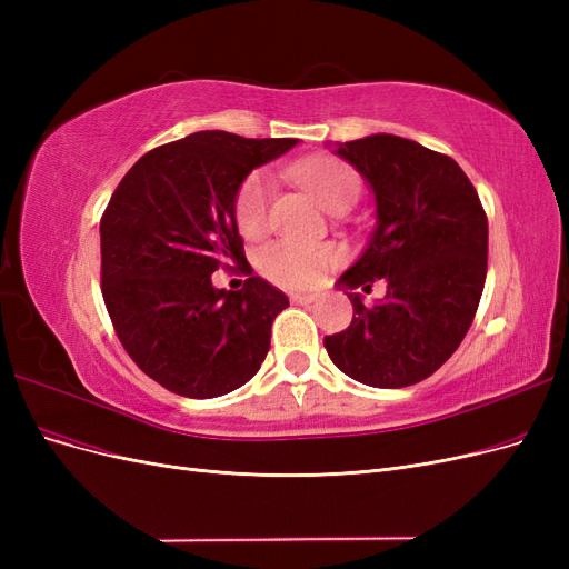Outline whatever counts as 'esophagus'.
I'll list each match as a JSON object with an SVG mask.
<instances>
[{"label": "esophagus", "mask_w": 569, "mask_h": 569, "mask_svg": "<svg viewBox=\"0 0 569 569\" xmlns=\"http://www.w3.org/2000/svg\"><path fill=\"white\" fill-rule=\"evenodd\" d=\"M316 299H318L316 295H299V291H297V295H291V301H295V303H301V306L313 303Z\"/></svg>", "instance_id": "1"}]
</instances>
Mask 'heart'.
Wrapping results in <instances>:
<instances>
[{"label":"heart","instance_id":"obj_1","mask_svg":"<svg viewBox=\"0 0 569 569\" xmlns=\"http://www.w3.org/2000/svg\"><path fill=\"white\" fill-rule=\"evenodd\" d=\"M295 178L311 192L327 211H343L358 199L360 178L356 170L339 159H311L299 163ZM270 178L253 173L247 178L234 201L237 226L247 237H261L270 228ZM341 261L330 244H303L282 239L258 253V270L280 287L303 289L320 284Z\"/></svg>","mask_w":569,"mask_h":569}]
</instances>
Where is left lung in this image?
Segmentation results:
<instances>
[{"label": "left lung", "mask_w": 569, "mask_h": 569, "mask_svg": "<svg viewBox=\"0 0 569 569\" xmlns=\"http://www.w3.org/2000/svg\"><path fill=\"white\" fill-rule=\"evenodd\" d=\"M375 194L366 251L341 274L353 303L343 332L325 337L332 363L351 380L401 389L437 372L468 335L487 280L489 222L477 189L446 153L396 134L337 144ZM388 282L366 307L352 291Z\"/></svg>", "instance_id": "obj_1"}]
</instances>
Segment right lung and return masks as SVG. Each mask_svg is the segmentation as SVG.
I'll return each instance as SVG.
<instances>
[{
	"label": "right lung",
	"instance_id": "obj_1",
	"mask_svg": "<svg viewBox=\"0 0 569 569\" xmlns=\"http://www.w3.org/2000/svg\"><path fill=\"white\" fill-rule=\"evenodd\" d=\"M297 140L203 130L147 151L101 216V295L137 368L187 399L247 385L289 299L258 274L237 291L211 274L242 261L237 192Z\"/></svg>",
	"mask_w": 569,
	"mask_h": 569
}]
</instances>
